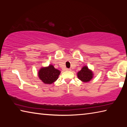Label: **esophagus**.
I'll list each match as a JSON object with an SVG mask.
<instances>
[{
	"instance_id": "esophagus-1",
	"label": "esophagus",
	"mask_w": 127,
	"mask_h": 127,
	"mask_svg": "<svg viewBox=\"0 0 127 127\" xmlns=\"http://www.w3.org/2000/svg\"><path fill=\"white\" fill-rule=\"evenodd\" d=\"M71 69L69 68H66V70H67V71H69V70H70Z\"/></svg>"
}]
</instances>
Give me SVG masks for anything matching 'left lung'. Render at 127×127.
<instances>
[{"instance_id": "obj_1", "label": "left lung", "mask_w": 127, "mask_h": 127, "mask_svg": "<svg viewBox=\"0 0 127 127\" xmlns=\"http://www.w3.org/2000/svg\"><path fill=\"white\" fill-rule=\"evenodd\" d=\"M77 76L80 80L86 82H89L92 79L93 74L91 70L88 69V67L85 66L78 73Z\"/></svg>"}]
</instances>
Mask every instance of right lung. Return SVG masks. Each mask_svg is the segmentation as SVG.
I'll list each match as a JSON object with an SVG mask.
<instances>
[{
  "instance_id": "add662e5",
  "label": "right lung",
  "mask_w": 127,
  "mask_h": 127,
  "mask_svg": "<svg viewBox=\"0 0 127 127\" xmlns=\"http://www.w3.org/2000/svg\"><path fill=\"white\" fill-rule=\"evenodd\" d=\"M61 72L50 65L48 67L42 68L38 72V77L44 83L51 84L58 78Z\"/></svg>"
}]
</instances>
